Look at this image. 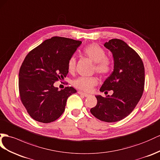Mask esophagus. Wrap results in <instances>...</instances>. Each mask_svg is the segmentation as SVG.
<instances>
[{"label":"esophagus","mask_w":160,"mask_h":160,"mask_svg":"<svg viewBox=\"0 0 160 160\" xmlns=\"http://www.w3.org/2000/svg\"><path fill=\"white\" fill-rule=\"evenodd\" d=\"M78 93L79 94V95H82V96H84V97H88L89 96V95L88 94H87V93H84V92H82V91H78Z\"/></svg>","instance_id":"obj_1"}]
</instances>
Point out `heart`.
I'll return each instance as SVG.
<instances>
[{
  "mask_svg": "<svg viewBox=\"0 0 160 160\" xmlns=\"http://www.w3.org/2000/svg\"><path fill=\"white\" fill-rule=\"evenodd\" d=\"M84 54L95 63V70L101 75L108 73L112 69L111 61L108 57H105V52L99 44L92 43L83 49ZM76 59L72 57L68 63V69L70 72L75 70ZM98 80L94 76H80L73 82L74 87L84 92L91 91L92 88L97 84Z\"/></svg>",
  "mask_w": 160,
  "mask_h": 160,
  "instance_id": "obj_1",
  "label": "heart"
}]
</instances>
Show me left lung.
I'll use <instances>...</instances> for the list:
<instances>
[{"label": "left lung", "instance_id": "8db88e82", "mask_svg": "<svg viewBox=\"0 0 160 160\" xmlns=\"http://www.w3.org/2000/svg\"><path fill=\"white\" fill-rule=\"evenodd\" d=\"M112 52L113 71L105 80L101 92L113 91L106 97L96 95L97 103L91 109L101 121L116 122L128 116L140 101L144 91L145 68L142 59L124 41L112 39L104 44Z\"/></svg>", "mask_w": 160, "mask_h": 160}]
</instances>
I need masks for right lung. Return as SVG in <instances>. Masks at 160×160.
<instances>
[{
	"mask_svg": "<svg viewBox=\"0 0 160 160\" xmlns=\"http://www.w3.org/2000/svg\"><path fill=\"white\" fill-rule=\"evenodd\" d=\"M82 44L80 40L55 36L31 51L19 73L20 98L36 121L50 123L62 115L68 98L77 91L72 87L59 91L54 83L68 73V63Z\"/></svg>",
	"mask_w": 160,
	"mask_h": 160,
	"instance_id": "add662e5",
	"label": "right lung"
}]
</instances>
